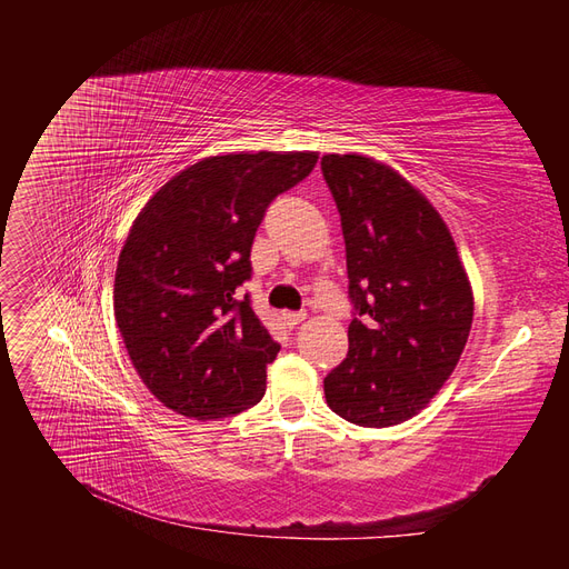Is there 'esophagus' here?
<instances>
[{
    "mask_svg": "<svg viewBox=\"0 0 569 569\" xmlns=\"http://www.w3.org/2000/svg\"><path fill=\"white\" fill-rule=\"evenodd\" d=\"M282 320H284L287 327H297V325H301L306 320V313L303 311H299V313H282Z\"/></svg>",
    "mask_w": 569,
    "mask_h": 569,
    "instance_id": "1",
    "label": "esophagus"
}]
</instances>
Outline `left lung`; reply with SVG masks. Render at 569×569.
I'll return each mask as SVG.
<instances>
[{
    "label": "left lung",
    "mask_w": 569,
    "mask_h": 569,
    "mask_svg": "<svg viewBox=\"0 0 569 569\" xmlns=\"http://www.w3.org/2000/svg\"><path fill=\"white\" fill-rule=\"evenodd\" d=\"M320 166L341 216L356 311L325 399L353 425H401L435 399L468 343V272L435 206L393 168L363 153H325Z\"/></svg>",
    "instance_id": "8db88e82"
}]
</instances>
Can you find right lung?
Returning <instances> with one entry per match:
<instances>
[{
  "mask_svg": "<svg viewBox=\"0 0 569 569\" xmlns=\"http://www.w3.org/2000/svg\"><path fill=\"white\" fill-rule=\"evenodd\" d=\"M316 163V151L201 159L134 218L118 256L113 313L137 375L178 416L232 418L263 399L280 343L237 287L251 278L270 201Z\"/></svg>",
  "mask_w": 569,
  "mask_h": 569,
  "instance_id": "add662e5",
  "label": "right lung"
}]
</instances>
